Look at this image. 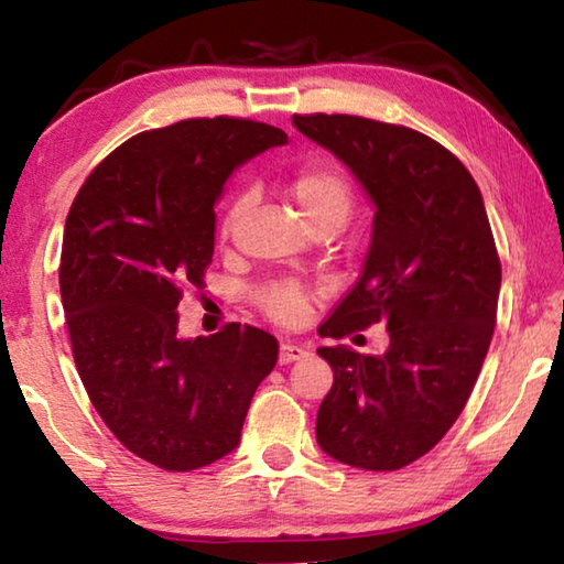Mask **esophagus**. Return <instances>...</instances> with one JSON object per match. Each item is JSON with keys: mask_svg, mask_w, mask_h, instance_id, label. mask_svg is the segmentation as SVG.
I'll list each match as a JSON object with an SVG mask.
<instances>
[{"mask_svg": "<svg viewBox=\"0 0 564 564\" xmlns=\"http://www.w3.org/2000/svg\"><path fill=\"white\" fill-rule=\"evenodd\" d=\"M303 356H308V348H305V346H295V343H283L281 352H279V360L285 366V362L301 360Z\"/></svg>", "mask_w": 564, "mask_h": 564, "instance_id": "34e87169", "label": "esophagus"}]
</instances>
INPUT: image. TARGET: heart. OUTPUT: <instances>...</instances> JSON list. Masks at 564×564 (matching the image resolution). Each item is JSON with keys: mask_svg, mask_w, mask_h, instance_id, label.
I'll list each match as a JSON object with an SVG mask.
<instances>
[{"mask_svg": "<svg viewBox=\"0 0 564 564\" xmlns=\"http://www.w3.org/2000/svg\"><path fill=\"white\" fill-rule=\"evenodd\" d=\"M289 194L301 206L311 226L330 224L338 228L346 224L352 204H356V194H352L348 176L336 164H330V161H313V164L301 166L289 181ZM248 204H251L248 191L234 196L221 221L224 234L231 231L238 224ZM259 303L265 316L275 323H283V326H291V323L303 321L305 313H308V291L295 281L271 283L259 293Z\"/></svg>", "mask_w": 564, "mask_h": 564, "instance_id": "heart-1", "label": "heart"}]
</instances>
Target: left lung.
Instances as JSON below:
<instances>
[{
  "instance_id": "left-lung-1",
  "label": "left lung",
  "mask_w": 564,
  "mask_h": 564,
  "mask_svg": "<svg viewBox=\"0 0 564 564\" xmlns=\"http://www.w3.org/2000/svg\"><path fill=\"white\" fill-rule=\"evenodd\" d=\"M338 156L376 206L362 273L318 333L388 323V350L318 348L333 388L316 441L333 460L400 470L443 441L488 356L500 259L482 194L460 159L425 133L348 113L293 117Z\"/></svg>"
}]
</instances>
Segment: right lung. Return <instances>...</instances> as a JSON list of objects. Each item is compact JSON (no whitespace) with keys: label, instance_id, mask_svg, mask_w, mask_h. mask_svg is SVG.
<instances>
[{"label":"right lung","instance_id":"add662e5","mask_svg":"<svg viewBox=\"0 0 564 564\" xmlns=\"http://www.w3.org/2000/svg\"><path fill=\"white\" fill-rule=\"evenodd\" d=\"M285 141L234 117L141 131L91 171L66 216L59 291L76 370L117 441L164 470L231 453L279 360V340L241 323L184 338L176 308L204 285L226 178Z\"/></svg>","mask_w":564,"mask_h":564}]
</instances>
